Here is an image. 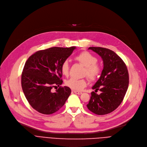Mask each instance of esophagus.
<instances>
[{"label":"esophagus","mask_w":147,"mask_h":147,"mask_svg":"<svg viewBox=\"0 0 147 147\" xmlns=\"http://www.w3.org/2000/svg\"><path fill=\"white\" fill-rule=\"evenodd\" d=\"M74 93H75V94H78V95H80V94H82V92H81V91H74Z\"/></svg>","instance_id":"34e87169"}]
</instances>
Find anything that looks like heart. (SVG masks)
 I'll return each mask as SVG.
<instances>
[{
  "label": "heart",
  "mask_w": 147,
  "mask_h": 147,
  "mask_svg": "<svg viewBox=\"0 0 147 147\" xmlns=\"http://www.w3.org/2000/svg\"><path fill=\"white\" fill-rule=\"evenodd\" d=\"M75 59L85 66L84 75H87L91 81L97 80L101 72V67L97 63L98 59L88 51L82 52L77 55ZM61 72L65 76H67L69 73V63L67 60H65L61 65ZM67 87L75 91H81L87 85V80L85 78L76 79L74 78L68 79L65 81Z\"/></svg>",
  "instance_id": "1"
}]
</instances>
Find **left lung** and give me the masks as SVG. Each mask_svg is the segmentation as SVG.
<instances>
[{
    "label": "left lung",
    "instance_id": "8db88e82",
    "mask_svg": "<svg viewBox=\"0 0 147 147\" xmlns=\"http://www.w3.org/2000/svg\"><path fill=\"white\" fill-rule=\"evenodd\" d=\"M102 59L103 69L98 80L92 87L95 92L99 89L98 95L92 91L88 109L98 115L111 113L121 104L129 85V74L126 65L113 51L110 49L90 47Z\"/></svg>",
    "mask_w": 147,
    "mask_h": 147
}]
</instances>
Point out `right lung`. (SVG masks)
Masks as SVG:
<instances>
[{"label":"right lung","mask_w":147,"mask_h":147,"mask_svg":"<svg viewBox=\"0 0 147 147\" xmlns=\"http://www.w3.org/2000/svg\"><path fill=\"white\" fill-rule=\"evenodd\" d=\"M75 49L55 47L39 50L25 62L21 75L22 88L29 104L39 113H55L70 96V88L60 86L63 83L60 67ZM57 86L59 88L53 93L51 89Z\"/></svg>","instance_id":"add662e5"}]
</instances>
